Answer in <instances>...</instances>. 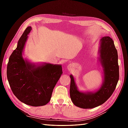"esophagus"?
Here are the masks:
<instances>
[{"mask_svg": "<svg viewBox=\"0 0 128 128\" xmlns=\"http://www.w3.org/2000/svg\"><path fill=\"white\" fill-rule=\"evenodd\" d=\"M70 66H69V68H70Z\"/></svg>", "mask_w": 128, "mask_h": 128, "instance_id": "34e87169", "label": "esophagus"}]
</instances>
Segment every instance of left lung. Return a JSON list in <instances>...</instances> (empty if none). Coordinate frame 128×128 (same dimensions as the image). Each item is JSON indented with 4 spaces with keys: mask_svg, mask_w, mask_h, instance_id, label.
<instances>
[{
    "mask_svg": "<svg viewBox=\"0 0 128 128\" xmlns=\"http://www.w3.org/2000/svg\"><path fill=\"white\" fill-rule=\"evenodd\" d=\"M100 42V60L103 68L104 81L98 90L86 94L80 92L74 78L70 76V98L74 105L81 108H93L104 103L113 94L119 80L118 53L114 41L110 37L106 36L102 38Z\"/></svg>",
    "mask_w": 128,
    "mask_h": 128,
    "instance_id": "left-lung-1",
    "label": "left lung"
}]
</instances>
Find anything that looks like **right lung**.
<instances>
[{"instance_id":"1","label":"right lung","mask_w":128,"mask_h":128,"mask_svg":"<svg viewBox=\"0 0 128 128\" xmlns=\"http://www.w3.org/2000/svg\"><path fill=\"white\" fill-rule=\"evenodd\" d=\"M29 26L19 39L18 46L10 56L7 78L14 94L25 104L37 107L50 101L53 88L62 74L60 65L46 64L35 67L22 56V52L31 31Z\"/></svg>"}]
</instances>
